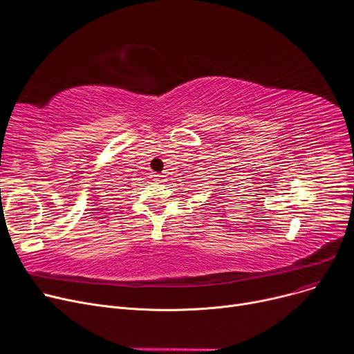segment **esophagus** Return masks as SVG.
I'll use <instances>...</instances> for the list:
<instances>
[{"mask_svg":"<svg viewBox=\"0 0 354 354\" xmlns=\"http://www.w3.org/2000/svg\"><path fill=\"white\" fill-rule=\"evenodd\" d=\"M153 180H154L156 183H162V181H164V176H161V174H153Z\"/></svg>","mask_w":354,"mask_h":354,"instance_id":"34e87169","label":"esophagus"}]
</instances>
